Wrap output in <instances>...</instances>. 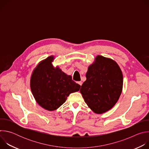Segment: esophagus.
<instances>
[{"mask_svg":"<svg viewBox=\"0 0 149 149\" xmlns=\"http://www.w3.org/2000/svg\"><path fill=\"white\" fill-rule=\"evenodd\" d=\"M77 83L79 85V86H82V81H78V82H77Z\"/></svg>","mask_w":149,"mask_h":149,"instance_id":"1","label":"esophagus"}]
</instances>
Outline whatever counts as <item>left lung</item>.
I'll use <instances>...</instances> for the list:
<instances>
[{
	"label": "left lung",
	"mask_w": 149,
	"mask_h": 149,
	"mask_svg": "<svg viewBox=\"0 0 149 149\" xmlns=\"http://www.w3.org/2000/svg\"><path fill=\"white\" fill-rule=\"evenodd\" d=\"M86 78L79 91L88 107L96 114L112 109L120 97L123 85V74L117 63L97 55L88 67Z\"/></svg>",
	"instance_id": "obj_1"
}]
</instances>
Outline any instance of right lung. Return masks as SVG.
<instances>
[{
  "mask_svg": "<svg viewBox=\"0 0 149 149\" xmlns=\"http://www.w3.org/2000/svg\"><path fill=\"white\" fill-rule=\"evenodd\" d=\"M54 56L40 61L33 70L30 86L38 104L48 111H54L64 103L71 93L78 91L80 86L52 62Z\"/></svg>",
  "mask_w": 149,
  "mask_h": 149,
  "instance_id": "right-lung-1",
  "label": "right lung"
}]
</instances>
